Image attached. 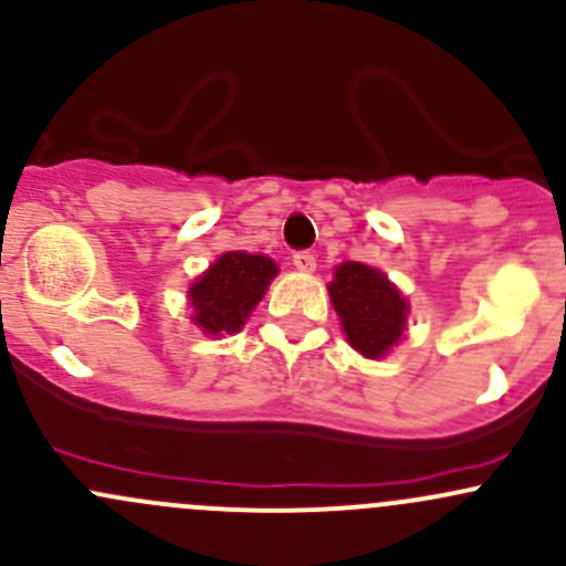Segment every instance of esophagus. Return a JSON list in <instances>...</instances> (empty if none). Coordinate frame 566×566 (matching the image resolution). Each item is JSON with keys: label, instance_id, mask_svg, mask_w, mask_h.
Instances as JSON below:
<instances>
[{"label": "esophagus", "instance_id": "obj_1", "mask_svg": "<svg viewBox=\"0 0 566 566\" xmlns=\"http://www.w3.org/2000/svg\"><path fill=\"white\" fill-rule=\"evenodd\" d=\"M293 265L298 268V271L312 273L317 268V260H315V254H312V251H295V254H293Z\"/></svg>", "mask_w": 566, "mask_h": 566}]
</instances>
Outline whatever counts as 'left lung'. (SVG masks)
I'll list each match as a JSON object with an SVG mask.
<instances>
[{"instance_id":"8db88e82","label":"left lung","mask_w":566,"mask_h":566,"mask_svg":"<svg viewBox=\"0 0 566 566\" xmlns=\"http://www.w3.org/2000/svg\"><path fill=\"white\" fill-rule=\"evenodd\" d=\"M331 304L347 342L361 356L380 358L402 336L408 304L389 279L364 262H342L328 284Z\"/></svg>"}]
</instances>
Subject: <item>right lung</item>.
<instances>
[{"mask_svg": "<svg viewBox=\"0 0 566 566\" xmlns=\"http://www.w3.org/2000/svg\"><path fill=\"white\" fill-rule=\"evenodd\" d=\"M276 276V262L262 254L227 251L191 284L193 323L210 336L235 334Z\"/></svg>", "mask_w": 566, "mask_h": 566, "instance_id": "add662e5", "label": "right lung"}]
</instances>
